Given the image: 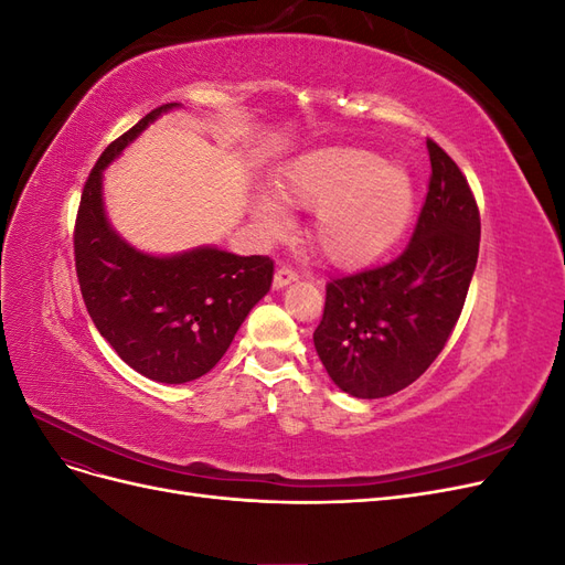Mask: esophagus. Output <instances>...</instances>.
<instances>
[{
  "instance_id": "1",
  "label": "esophagus",
  "mask_w": 565,
  "mask_h": 565,
  "mask_svg": "<svg viewBox=\"0 0 565 565\" xmlns=\"http://www.w3.org/2000/svg\"><path fill=\"white\" fill-rule=\"evenodd\" d=\"M297 280H299V273H297L295 268L280 266V268L276 270V276H273V287H276V289H282V287L292 285V282H297Z\"/></svg>"
}]
</instances>
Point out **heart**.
Wrapping results in <instances>:
<instances>
[{
	"mask_svg": "<svg viewBox=\"0 0 565 565\" xmlns=\"http://www.w3.org/2000/svg\"><path fill=\"white\" fill-rule=\"evenodd\" d=\"M415 181L363 148H328L297 160L280 183L289 207L316 212L311 243L339 268L365 266L401 241L415 214ZM278 198L256 195L252 214L268 233L285 228Z\"/></svg>",
	"mask_w": 565,
	"mask_h": 565,
	"instance_id": "1",
	"label": "heart"
}]
</instances>
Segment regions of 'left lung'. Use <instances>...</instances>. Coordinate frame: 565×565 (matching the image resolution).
<instances>
[{
    "mask_svg": "<svg viewBox=\"0 0 565 565\" xmlns=\"http://www.w3.org/2000/svg\"><path fill=\"white\" fill-rule=\"evenodd\" d=\"M429 193L396 259L324 287L313 344L332 382L384 398L419 380L459 320L478 262L481 216L455 160L431 139Z\"/></svg>",
    "mask_w": 565,
    "mask_h": 565,
    "instance_id": "left-lung-1",
    "label": "left lung"
}]
</instances>
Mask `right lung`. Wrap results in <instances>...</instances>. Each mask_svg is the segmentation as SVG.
<instances>
[{
    "mask_svg": "<svg viewBox=\"0 0 565 565\" xmlns=\"http://www.w3.org/2000/svg\"><path fill=\"white\" fill-rule=\"evenodd\" d=\"M177 106L150 110L100 152L75 221L77 280L96 330L129 367L162 384L207 374L273 280L268 256H237L218 247L152 256L113 231L104 210V169Z\"/></svg>",
    "mask_w": 565,
    "mask_h": 565,
    "instance_id": "obj_1",
    "label": "right lung"
}]
</instances>
